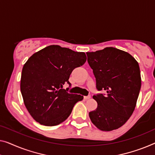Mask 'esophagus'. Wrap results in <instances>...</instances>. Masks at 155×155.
<instances>
[{"mask_svg": "<svg viewBox=\"0 0 155 155\" xmlns=\"http://www.w3.org/2000/svg\"><path fill=\"white\" fill-rule=\"evenodd\" d=\"M91 97L90 96V95H88V96H85L84 97V99L85 100H89V99H91Z\"/></svg>", "mask_w": 155, "mask_h": 155, "instance_id": "obj_1", "label": "esophagus"}]
</instances>
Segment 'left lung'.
Instances as JSON below:
<instances>
[{"label": "left lung", "mask_w": 155, "mask_h": 155, "mask_svg": "<svg viewBox=\"0 0 155 155\" xmlns=\"http://www.w3.org/2000/svg\"><path fill=\"white\" fill-rule=\"evenodd\" d=\"M86 54L97 89L107 92L93 96L97 107L89 113L90 118L101 131L118 129L129 119L137 105L141 86L138 62L127 52L114 47Z\"/></svg>", "instance_id": "1"}]
</instances>
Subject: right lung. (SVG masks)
Listing matches in <instances>:
<instances>
[{"mask_svg": "<svg viewBox=\"0 0 155 155\" xmlns=\"http://www.w3.org/2000/svg\"><path fill=\"white\" fill-rule=\"evenodd\" d=\"M84 52H76L58 45H50L35 53L22 69L20 88L28 111L36 122L55 126L71 114L80 94L63 89L74 69L86 61Z\"/></svg>", "mask_w": 155, "mask_h": 155, "instance_id": "1", "label": "right lung"}]
</instances>
